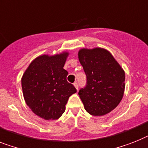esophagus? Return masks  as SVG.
<instances>
[{
  "instance_id": "obj_1",
  "label": "esophagus",
  "mask_w": 148,
  "mask_h": 148,
  "mask_svg": "<svg viewBox=\"0 0 148 148\" xmlns=\"http://www.w3.org/2000/svg\"><path fill=\"white\" fill-rule=\"evenodd\" d=\"M73 85L75 86V88H76V90L78 91V88H79V85H78V83L77 82H75L74 84H73Z\"/></svg>"
}]
</instances>
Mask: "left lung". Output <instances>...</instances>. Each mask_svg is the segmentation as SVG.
Listing matches in <instances>:
<instances>
[{
	"instance_id": "8db88e82",
	"label": "left lung",
	"mask_w": 148,
	"mask_h": 148,
	"mask_svg": "<svg viewBox=\"0 0 148 148\" xmlns=\"http://www.w3.org/2000/svg\"><path fill=\"white\" fill-rule=\"evenodd\" d=\"M79 60L83 66L87 85L79 95L89 114L101 116L115 109L125 91V71L107 49L82 48Z\"/></svg>"
}]
</instances>
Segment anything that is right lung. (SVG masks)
Listing matches in <instances>:
<instances>
[{"instance_id": "right-lung-1", "label": "right lung", "mask_w": 148, "mask_h": 148, "mask_svg": "<svg viewBox=\"0 0 148 148\" xmlns=\"http://www.w3.org/2000/svg\"><path fill=\"white\" fill-rule=\"evenodd\" d=\"M69 53L42 54L33 60L21 79L24 100L33 113L46 120L59 119L76 89L63 69Z\"/></svg>"}]
</instances>
